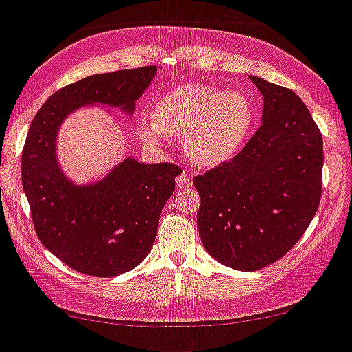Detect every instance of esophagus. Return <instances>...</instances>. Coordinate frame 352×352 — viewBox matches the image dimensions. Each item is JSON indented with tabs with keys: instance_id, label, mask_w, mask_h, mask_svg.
<instances>
[{
	"instance_id": "1",
	"label": "esophagus",
	"mask_w": 352,
	"mask_h": 352,
	"mask_svg": "<svg viewBox=\"0 0 352 352\" xmlns=\"http://www.w3.org/2000/svg\"><path fill=\"white\" fill-rule=\"evenodd\" d=\"M175 184L179 188H187L192 186V180L190 177H188V173H180V175L175 179Z\"/></svg>"
}]
</instances>
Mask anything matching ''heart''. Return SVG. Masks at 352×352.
I'll return each instance as SVG.
<instances>
[{
	"label": "heart",
	"instance_id": "1",
	"mask_svg": "<svg viewBox=\"0 0 352 352\" xmlns=\"http://www.w3.org/2000/svg\"><path fill=\"white\" fill-rule=\"evenodd\" d=\"M254 123V106L239 91L206 84H186L165 92L140 121V133L150 143L184 135V146L194 164L216 166L238 155Z\"/></svg>",
	"mask_w": 352,
	"mask_h": 352
}]
</instances>
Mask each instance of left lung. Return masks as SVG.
<instances>
[{
	"label": "left lung",
	"mask_w": 352,
	"mask_h": 352,
	"mask_svg": "<svg viewBox=\"0 0 352 352\" xmlns=\"http://www.w3.org/2000/svg\"><path fill=\"white\" fill-rule=\"evenodd\" d=\"M261 126L232 160L194 179L197 228L219 263L256 272L285 256L312 223L322 190V135L290 89L250 76Z\"/></svg>",
	"instance_id": "8db88e82"
}]
</instances>
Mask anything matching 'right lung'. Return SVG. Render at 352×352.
Wrapping results in <instances>:
<instances>
[{
	"mask_svg": "<svg viewBox=\"0 0 352 352\" xmlns=\"http://www.w3.org/2000/svg\"><path fill=\"white\" fill-rule=\"evenodd\" d=\"M155 74L157 65L89 76L52 94L30 124L21 182L36 236L84 275L118 276L145 260L182 170L124 158L99 182L79 186L58 164V129L82 106L118 108L131 116Z\"/></svg>",
	"mask_w": 352,
	"mask_h": 352,
	"instance_id": "right-lung-1",
	"label": "right lung"
}]
</instances>
